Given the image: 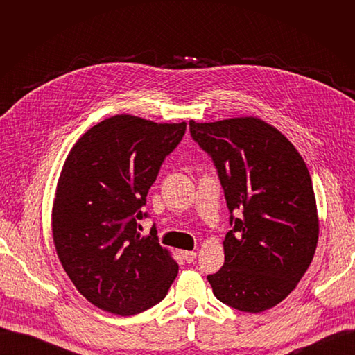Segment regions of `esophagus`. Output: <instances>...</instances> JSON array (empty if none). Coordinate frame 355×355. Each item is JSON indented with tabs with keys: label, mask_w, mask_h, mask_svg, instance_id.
Instances as JSON below:
<instances>
[{
	"label": "esophagus",
	"mask_w": 355,
	"mask_h": 355,
	"mask_svg": "<svg viewBox=\"0 0 355 355\" xmlns=\"http://www.w3.org/2000/svg\"><path fill=\"white\" fill-rule=\"evenodd\" d=\"M180 254H182V257H184V261H185L187 263H192V262L196 261V257H197V253H196V252H191V250L180 252Z\"/></svg>",
	"instance_id": "34e87169"
}]
</instances>
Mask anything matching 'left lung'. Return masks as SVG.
I'll return each instance as SVG.
<instances>
[{"label":"left lung","instance_id":"1","mask_svg":"<svg viewBox=\"0 0 355 355\" xmlns=\"http://www.w3.org/2000/svg\"><path fill=\"white\" fill-rule=\"evenodd\" d=\"M189 132L216 166L231 213L223 266L207 280L220 302L262 313L297 286L317 249V204L305 161L282 132L256 116L191 120Z\"/></svg>","mask_w":355,"mask_h":355}]
</instances>
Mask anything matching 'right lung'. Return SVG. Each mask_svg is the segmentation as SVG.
Here are the masks:
<instances>
[{
	"label": "right lung",
	"mask_w": 355,
	"mask_h": 355,
	"mask_svg": "<svg viewBox=\"0 0 355 355\" xmlns=\"http://www.w3.org/2000/svg\"><path fill=\"white\" fill-rule=\"evenodd\" d=\"M185 130V121L114 115L85 132L62 167L51 210L56 253L78 292L106 313H144L166 297L178 275L155 228L142 237L137 220Z\"/></svg>",
	"instance_id": "obj_1"
}]
</instances>
